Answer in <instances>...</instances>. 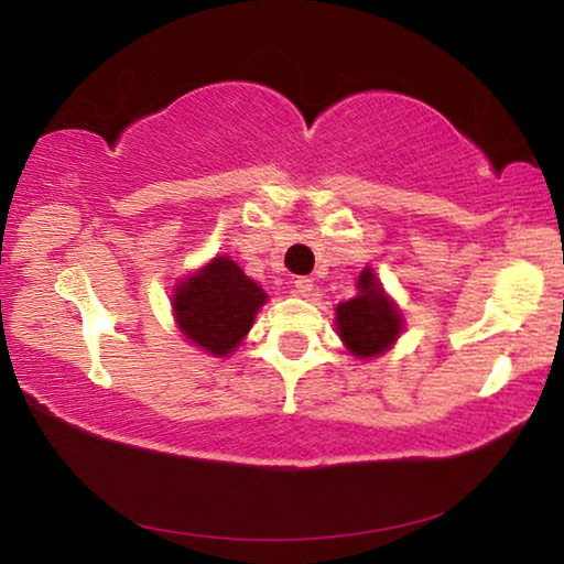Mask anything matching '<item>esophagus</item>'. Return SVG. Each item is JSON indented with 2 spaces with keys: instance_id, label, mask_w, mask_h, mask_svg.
<instances>
[{
  "instance_id": "obj_1",
  "label": "esophagus",
  "mask_w": 564,
  "mask_h": 564,
  "mask_svg": "<svg viewBox=\"0 0 564 564\" xmlns=\"http://www.w3.org/2000/svg\"><path fill=\"white\" fill-rule=\"evenodd\" d=\"M295 291L308 299V295L313 293V279H308V275H301V279H295Z\"/></svg>"
}]
</instances>
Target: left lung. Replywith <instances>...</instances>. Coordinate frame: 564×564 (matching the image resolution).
Returning a JSON list of instances; mask_svg holds the SVG:
<instances>
[{
	"label": "left lung",
	"instance_id": "left-lung-1",
	"mask_svg": "<svg viewBox=\"0 0 564 564\" xmlns=\"http://www.w3.org/2000/svg\"><path fill=\"white\" fill-rule=\"evenodd\" d=\"M358 289L360 295L338 305L336 321L340 338L352 356L370 358L393 346L403 318L393 308V303L386 299L370 269L360 273Z\"/></svg>",
	"mask_w": 564,
	"mask_h": 564
}]
</instances>
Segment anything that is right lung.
<instances>
[{
	"label": "right lung",
	"instance_id": "obj_1",
	"mask_svg": "<svg viewBox=\"0 0 564 564\" xmlns=\"http://www.w3.org/2000/svg\"><path fill=\"white\" fill-rule=\"evenodd\" d=\"M263 303V289L228 256H218L204 271L178 285L174 313L188 340L214 356H226L251 330L256 311Z\"/></svg>",
	"mask_w": 564,
	"mask_h": 564
}]
</instances>
